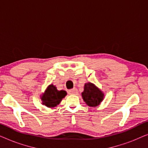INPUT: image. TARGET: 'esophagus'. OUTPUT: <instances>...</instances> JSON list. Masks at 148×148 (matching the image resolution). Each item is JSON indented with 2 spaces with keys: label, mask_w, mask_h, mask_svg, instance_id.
I'll return each instance as SVG.
<instances>
[{
  "label": "esophagus",
  "mask_w": 148,
  "mask_h": 148,
  "mask_svg": "<svg viewBox=\"0 0 148 148\" xmlns=\"http://www.w3.org/2000/svg\"><path fill=\"white\" fill-rule=\"evenodd\" d=\"M69 93L70 94H77L78 93V90L77 88H73V89H71V90H70L69 91Z\"/></svg>",
  "instance_id": "1"
}]
</instances>
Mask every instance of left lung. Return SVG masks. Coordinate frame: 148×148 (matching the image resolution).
<instances>
[{
	"label": "left lung",
	"instance_id": "obj_1",
	"mask_svg": "<svg viewBox=\"0 0 148 148\" xmlns=\"http://www.w3.org/2000/svg\"><path fill=\"white\" fill-rule=\"evenodd\" d=\"M82 96L86 104L90 107L98 106L104 98V94L102 91L91 82L85 84Z\"/></svg>",
	"mask_w": 148,
	"mask_h": 148
}]
</instances>
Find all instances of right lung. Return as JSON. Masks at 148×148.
Segmentation results:
<instances>
[{"instance_id":"add662e5","label":"right lung","mask_w":148,"mask_h":148,"mask_svg":"<svg viewBox=\"0 0 148 148\" xmlns=\"http://www.w3.org/2000/svg\"><path fill=\"white\" fill-rule=\"evenodd\" d=\"M66 94V91L58 90L55 86L50 84L46 88L43 94L40 95V99L43 105L48 108H54L60 104Z\"/></svg>"}]
</instances>
